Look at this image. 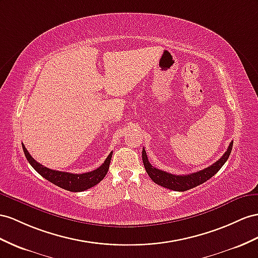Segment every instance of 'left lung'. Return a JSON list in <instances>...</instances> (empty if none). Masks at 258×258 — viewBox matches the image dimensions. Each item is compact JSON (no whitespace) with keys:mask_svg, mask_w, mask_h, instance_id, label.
<instances>
[{"mask_svg":"<svg viewBox=\"0 0 258 258\" xmlns=\"http://www.w3.org/2000/svg\"><path fill=\"white\" fill-rule=\"evenodd\" d=\"M232 146H233V142H231L226 153L223 154V156L219 160L216 161L214 164H211L210 167L187 175L171 174L166 172V171H162L160 169L153 167L148 160L145 149H143L142 156H143V162H144L145 169H146V172L148 173L150 179L153 180L156 184L169 189L176 190V192H184V190H187L195 186L201 185V184H203L204 182L209 180L210 177H213L228 160V158L231 154V150H232Z\"/></svg>","mask_w":258,"mask_h":258,"instance_id":"8db88e82","label":"left lung"}]
</instances>
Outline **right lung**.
<instances>
[{
	"label": "right lung",
	"mask_w": 258,
	"mask_h": 258,
	"mask_svg": "<svg viewBox=\"0 0 258 258\" xmlns=\"http://www.w3.org/2000/svg\"><path fill=\"white\" fill-rule=\"evenodd\" d=\"M24 154L27 158L28 162L31 164L37 172L47 179L49 182L55 184L56 186L64 188L66 190H71V192H83V190L88 189L92 186L97 185V184L103 180L105 174L108 173L110 161L112 158V151L110 155L107 157V159L101 164L98 169L90 171V172H86L82 174H75L70 172H62V171L52 170L47 167L42 166L39 162H37L34 158L30 156L28 150L26 149L25 145L22 144Z\"/></svg>",
	"instance_id": "add662e5"
}]
</instances>
